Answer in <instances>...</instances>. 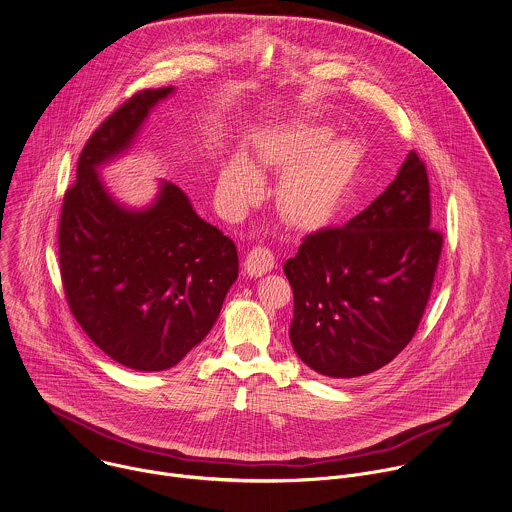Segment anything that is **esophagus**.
<instances>
[{
	"label": "esophagus",
	"instance_id": "obj_1",
	"mask_svg": "<svg viewBox=\"0 0 512 512\" xmlns=\"http://www.w3.org/2000/svg\"><path fill=\"white\" fill-rule=\"evenodd\" d=\"M275 267V255L269 247L255 245L245 257V271L251 277H261Z\"/></svg>",
	"mask_w": 512,
	"mask_h": 512
}]
</instances>
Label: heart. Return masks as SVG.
<instances>
[{
    "mask_svg": "<svg viewBox=\"0 0 512 512\" xmlns=\"http://www.w3.org/2000/svg\"><path fill=\"white\" fill-rule=\"evenodd\" d=\"M325 127H301L265 135L259 157L271 167H287L281 175L275 203L281 217L295 227L327 223L339 209L359 165L357 145L345 137L326 141ZM261 173L245 155L235 153L221 171L219 191L231 207L249 203L259 187Z\"/></svg>",
    "mask_w": 512,
    "mask_h": 512,
    "instance_id": "1",
    "label": "heart"
}]
</instances>
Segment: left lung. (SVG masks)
Wrapping results in <instances>:
<instances>
[{
	"label": "left lung",
	"instance_id": "1",
	"mask_svg": "<svg viewBox=\"0 0 512 512\" xmlns=\"http://www.w3.org/2000/svg\"><path fill=\"white\" fill-rule=\"evenodd\" d=\"M431 215L427 165L411 151L365 211L303 237L283 265L295 299L289 337L303 363L325 377L353 379L385 367L411 343L443 251Z\"/></svg>",
	"mask_w": 512,
	"mask_h": 512
}]
</instances>
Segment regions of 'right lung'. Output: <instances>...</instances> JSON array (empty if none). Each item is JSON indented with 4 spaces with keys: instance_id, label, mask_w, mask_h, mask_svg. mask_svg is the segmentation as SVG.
Wrapping results in <instances>:
<instances>
[{
    "instance_id": "obj_1",
    "label": "right lung",
    "mask_w": 512,
    "mask_h": 512,
    "mask_svg": "<svg viewBox=\"0 0 512 512\" xmlns=\"http://www.w3.org/2000/svg\"><path fill=\"white\" fill-rule=\"evenodd\" d=\"M171 91L141 89L99 123L59 217V273L71 315L105 355L137 371L169 369L199 345L239 273L235 243L205 223L177 185L163 183L149 209L127 211L95 173Z\"/></svg>"
}]
</instances>
